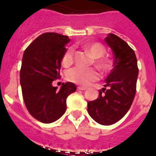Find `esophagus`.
<instances>
[{"label":"esophagus","instance_id":"34e87169","mask_svg":"<svg viewBox=\"0 0 156 156\" xmlns=\"http://www.w3.org/2000/svg\"><path fill=\"white\" fill-rule=\"evenodd\" d=\"M78 90H86L87 88L86 87H78Z\"/></svg>","mask_w":156,"mask_h":156}]
</instances>
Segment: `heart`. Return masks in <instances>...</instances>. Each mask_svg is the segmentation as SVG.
Masks as SVG:
<instances>
[{
    "mask_svg": "<svg viewBox=\"0 0 156 156\" xmlns=\"http://www.w3.org/2000/svg\"><path fill=\"white\" fill-rule=\"evenodd\" d=\"M83 48L94 58V64L99 70L103 73L109 72L112 68L110 61L103 56L105 49L98 42H89L83 46ZM75 51L73 47H68L62 56V64L65 67H69L74 62ZM98 72L94 68L84 69L81 67H74L66 73V79L70 82L86 87L92 82L99 79Z\"/></svg>",
    "mask_w": 156,
    "mask_h": 156,
    "instance_id": "obj_1",
    "label": "heart"
}]
</instances>
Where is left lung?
Segmentation results:
<instances>
[{
  "mask_svg": "<svg viewBox=\"0 0 156 156\" xmlns=\"http://www.w3.org/2000/svg\"><path fill=\"white\" fill-rule=\"evenodd\" d=\"M113 51V69L106 79L97 99L88 102L87 110L101 125H111L124 117L130 108L136 92L138 75L134 50L124 40L109 33L104 39Z\"/></svg>",
  "mask_w": 156,
  "mask_h": 156,
  "instance_id": "left-lung-1",
  "label": "left lung"
}]
</instances>
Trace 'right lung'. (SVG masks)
Instances as JSON below:
<instances>
[{
  "instance_id": "obj_1",
  "label": "right lung",
  "mask_w": 156,
  "mask_h": 156,
  "mask_svg": "<svg viewBox=\"0 0 156 156\" xmlns=\"http://www.w3.org/2000/svg\"><path fill=\"white\" fill-rule=\"evenodd\" d=\"M69 38L46 32L25 49L20 68V85L23 101L31 115L41 122L57 121L66 109V98L76 91L73 83H63L58 90L53 81L59 79L62 56Z\"/></svg>"
}]
</instances>
